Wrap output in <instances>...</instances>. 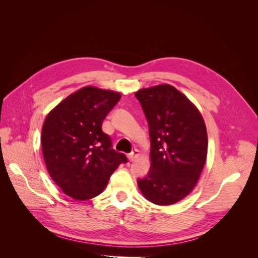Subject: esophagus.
I'll list each match as a JSON object with an SVG mask.
<instances>
[{"label":"esophagus","instance_id":"esophagus-1","mask_svg":"<svg viewBox=\"0 0 258 258\" xmlns=\"http://www.w3.org/2000/svg\"><path fill=\"white\" fill-rule=\"evenodd\" d=\"M140 156V152H139V150H135L134 152L132 153H130L129 155H128V159L130 160V161H135L138 157Z\"/></svg>","mask_w":258,"mask_h":258}]
</instances>
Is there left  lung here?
<instances>
[{
    "mask_svg": "<svg viewBox=\"0 0 258 258\" xmlns=\"http://www.w3.org/2000/svg\"><path fill=\"white\" fill-rule=\"evenodd\" d=\"M150 127L151 169L138 186L148 201L174 205L195 188L208 154L202 115L191 101L169 84L137 91Z\"/></svg>",
    "mask_w": 258,
    "mask_h": 258,
    "instance_id": "left-lung-1",
    "label": "left lung"
}]
</instances>
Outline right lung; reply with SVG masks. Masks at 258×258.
<instances>
[{"label":"right lung","mask_w":258,"mask_h":258,"mask_svg":"<svg viewBox=\"0 0 258 258\" xmlns=\"http://www.w3.org/2000/svg\"><path fill=\"white\" fill-rule=\"evenodd\" d=\"M121 95L86 86L54 106L46 116L42 152L50 177L67 196L88 200L104 190L124 154L112 148L102 123Z\"/></svg>","instance_id":"obj_1"}]
</instances>
